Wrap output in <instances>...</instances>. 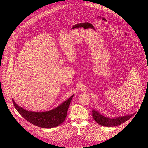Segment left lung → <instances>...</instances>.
I'll return each mask as SVG.
<instances>
[{
    "instance_id": "8db88e82",
    "label": "left lung",
    "mask_w": 148,
    "mask_h": 148,
    "mask_svg": "<svg viewBox=\"0 0 148 148\" xmlns=\"http://www.w3.org/2000/svg\"><path fill=\"white\" fill-rule=\"evenodd\" d=\"M134 114L123 116H119L115 118H110L102 115L99 112L95 110H92V116L96 122L101 126H107V127H111V126L112 127V126H116L122 124L132 117Z\"/></svg>"
}]
</instances>
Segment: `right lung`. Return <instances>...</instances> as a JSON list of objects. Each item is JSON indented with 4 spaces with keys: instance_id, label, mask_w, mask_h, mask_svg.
<instances>
[{
    "instance_id": "1",
    "label": "right lung",
    "mask_w": 148,
    "mask_h": 148,
    "mask_svg": "<svg viewBox=\"0 0 148 148\" xmlns=\"http://www.w3.org/2000/svg\"><path fill=\"white\" fill-rule=\"evenodd\" d=\"M74 95L57 108L46 112H32L19 107L12 99L14 106L18 112L31 123L43 128H51L60 125L64 121L68 108Z\"/></svg>"
}]
</instances>
